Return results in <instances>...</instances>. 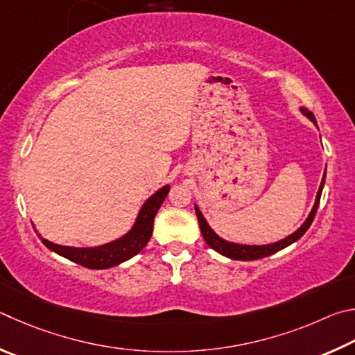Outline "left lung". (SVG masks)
<instances>
[{"label": "left lung", "instance_id": "left-lung-1", "mask_svg": "<svg viewBox=\"0 0 355 355\" xmlns=\"http://www.w3.org/2000/svg\"><path fill=\"white\" fill-rule=\"evenodd\" d=\"M302 114L309 116L310 120H312L316 124L315 120V115L312 112L307 110V109H301ZM324 179H326V173L324 176H322V181L320 185V190H318V195H316V201H315V206L312 209V212H310L309 218L306 220V223L297 229L295 234L288 235L287 239H284L281 241H276V243H271V245H263V246H248V245H237V243H229V241L220 239L218 235H216L210 226L207 225V221L204 220L202 214L200 212V209L195 206L196 210V216H198V221H200V227H201V234L204 240H206V243L212 248L214 251L220 252L221 256H226L229 259H234V260H257V259H263V257H268L271 254H275L277 251L284 250V248H287L288 245L295 243L296 240H300L304 234L307 232V229L312 225V221L316 215V210H318L320 206V200H321V191H322V185H324Z\"/></svg>", "mask_w": 355, "mask_h": 355}]
</instances>
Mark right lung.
<instances>
[{"instance_id": "obj_1", "label": "right lung", "mask_w": 355, "mask_h": 355, "mask_svg": "<svg viewBox=\"0 0 355 355\" xmlns=\"http://www.w3.org/2000/svg\"><path fill=\"white\" fill-rule=\"evenodd\" d=\"M168 191H170L168 185H165V187L160 189L159 191H155V193L143 204L134 227L130 229L124 237L116 241H112V243L98 248H71L51 243V241L42 239L40 235L39 237L42 240V243L45 245L48 250L58 252L59 256L71 260V262L78 265H83L85 268H112V266L120 265L121 262H126L130 257H134L135 254H139L143 248L146 246L153 235L155 214H157V210L160 209L162 202L165 201Z\"/></svg>"}]
</instances>
